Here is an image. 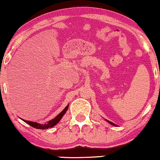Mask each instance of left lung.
Wrapping results in <instances>:
<instances>
[{
    "label": "left lung",
    "mask_w": 160,
    "mask_h": 160,
    "mask_svg": "<svg viewBox=\"0 0 160 160\" xmlns=\"http://www.w3.org/2000/svg\"><path fill=\"white\" fill-rule=\"evenodd\" d=\"M106 120V122H108V123H110L111 125H114V126H117V125H116V124H114V123H113L112 122H110V121L109 120Z\"/></svg>",
    "instance_id": "1"
}]
</instances>
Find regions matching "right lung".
<instances>
[{"label": "right lung", "instance_id": "add662e5", "mask_svg": "<svg viewBox=\"0 0 160 160\" xmlns=\"http://www.w3.org/2000/svg\"><path fill=\"white\" fill-rule=\"evenodd\" d=\"M68 106H66V108H64L63 110H62V112L58 115V116H56L54 119H52V120H49L48 122H46V123H43V124H41V123H38V122H32V121L25 120H23V119H21H21L23 121H24V122L27 123V124H29V125H31L32 127H33V128H38V129H43V130H44V129L51 128L60 122V120H61L62 117H63V115L66 114V111L68 110Z\"/></svg>", "mask_w": 160, "mask_h": 160}]
</instances>
